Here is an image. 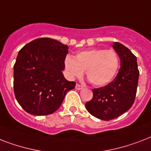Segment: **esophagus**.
<instances>
[{"instance_id":"34e87169","label":"esophagus","mask_w":151,"mask_h":151,"mask_svg":"<svg viewBox=\"0 0 151 151\" xmlns=\"http://www.w3.org/2000/svg\"><path fill=\"white\" fill-rule=\"evenodd\" d=\"M75 88L77 90H81L83 88V86H81V85L77 84V85H76V86H75Z\"/></svg>"}]
</instances>
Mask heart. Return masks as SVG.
<instances>
[{
	"label": "heart",
	"instance_id": "heart-1",
	"mask_svg": "<svg viewBox=\"0 0 151 151\" xmlns=\"http://www.w3.org/2000/svg\"><path fill=\"white\" fill-rule=\"evenodd\" d=\"M64 66L70 78H81L86 73L95 86H104L114 78L120 66L117 52L111 49L91 48L79 52L75 58L66 55Z\"/></svg>",
	"mask_w": 151,
	"mask_h": 151
}]
</instances>
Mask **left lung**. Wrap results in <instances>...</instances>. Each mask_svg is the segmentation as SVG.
<instances>
[{"mask_svg": "<svg viewBox=\"0 0 151 151\" xmlns=\"http://www.w3.org/2000/svg\"><path fill=\"white\" fill-rule=\"evenodd\" d=\"M112 47L121 60L117 77L104 87L92 90V99L85 103L92 116L103 121L117 118L132 107L139 75L137 59L131 51L119 42H114Z\"/></svg>", "mask_w": 151, "mask_h": 151, "instance_id": "1", "label": "left lung"}]
</instances>
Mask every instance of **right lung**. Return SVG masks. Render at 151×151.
Instances as JSON below:
<instances>
[{
  "label": "right lung",
  "mask_w": 151,
  "mask_h": 151,
  "mask_svg": "<svg viewBox=\"0 0 151 151\" xmlns=\"http://www.w3.org/2000/svg\"><path fill=\"white\" fill-rule=\"evenodd\" d=\"M68 46L52 38H37L19 52L14 65V92L32 115L51 114L60 107L76 83L64 78Z\"/></svg>",
  "instance_id": "right-lung-1"
}]
</instances>
